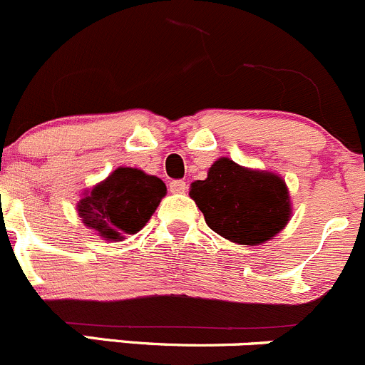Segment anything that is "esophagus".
I'll list each match as a JSON object with an SVG mask.
<instances>
[{
  "mask_svg": "<svg viewBox=\"0 0 365 365\" xmlns=\"http://www.w3.org/2000/svg\"><path fill=\"white\" fill-rule=\"evenodd\" d=\"M168 187H170L172 193H184L187 190V184L184 181H172Z\"/></svg>",
  "mask_w": 365,
  "mask_h": 365,
  "instance_id": "obj_1",
  "label": "esophagus"
}]
</instances>
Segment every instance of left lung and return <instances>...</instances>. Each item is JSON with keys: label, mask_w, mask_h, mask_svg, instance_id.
I'll use <instances>...</instances> for the list:
<instances>
[{"label": "left lung", "mask_w": 365, "mask_h": 365, "mask_svg": "<svg viewBox=\"0 0 365 365\" xmlns=\"http://www.w3.org/2000/svg\"><path fill=\"white\" fill-rule=\"evenodd\" d=\"M190 197L210 230L242 246L276 237L292 217L290 191L281 175L242 167L227 156L210 165L204 181L191 182Z\"/></svg>", "instance_id": "8db88e82"}]
</instances>
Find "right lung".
Returning <instances> with one entry per match:
<instances>
[{"label": "right lung", "instance_id": "obj_1", "mask_svg": "<svg viewBox=\"0 0 365 365\" xmlns=\"http://www.w3.org/2000/svg\"><path fill=\"white\" fill-rule=\"evenodd\" d=\"M167 186L140 168L118 167L82 193L77 212L82 223L103 240H123L148 225Z\"/></svg>", "mask_w": 365, "mask_h": 365}]
</instances>
